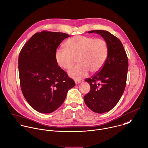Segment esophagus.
<instances>
[{
    "label": "esophagus",
    "mask_w": 148,
    "mask_h": 148,
    "mask_svg": "<svg viewBox=\"0 0 148 148\" xmlns=\"http://www.w3.org/2000/svg\"><path fill=\"white\" fill-rule=\"evenodd\" d=\"M74 81H75V84H76V85L79 84L81 82V81H79V80H75Z\"/></svg>",
    "instance_id": "esophagus-1"
}]
</instances>
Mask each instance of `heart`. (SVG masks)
Wrapping results in <instances>:
<instances>
[{
    "label": "heart",
    "instance_id": "b5f03b06",
    "mask_svg": "<svg viewBox=\"0 0 148 148\" xmlns=\"http://www.w3.org/2000/svg\"><path fill=\"white\" fill-rule=\"evenodd\" d=\"M65 49H58L55 59L58 64L65 70L70 69L76 59L78 64L71 69L69 75L80 79L89 74L96 73L104 66L108 54L107 42L101 38L85 36H75L64 44Z\"/></svg>",
    "mask_w": 148,
    "mask_h": 148
}]
</instances>
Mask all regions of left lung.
<instances>
[{"mask_svg":"<svg viewBox=\"0 0 148 148\" xmlns=\"http://www.w3.org/2000/svg\"><path fill=\"white\" fill-rule=\"evenodd\" d=\"M108 46L107 59L100 71L88 82L91 89L84 97L86 105L93 112L103 114L112 110L122 97L126 84L128 59L121 41L108 31L96 30Z\"/></svg>","mask_w":148,"mask_h":148,"instance_id":"8db88e82","label":"left lung"}]
</instances>
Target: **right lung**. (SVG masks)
Here are the masks:
<instances>
[{
    "label": "right lung",
    "instance_id": "right-lung-1",
    "mask_svg": "<svg viewBox=\"0 0 148 148\" xmlns=\"http://www.w3.org/2000/svg\"><path fill=\"white\" fill-rule=\"evenodd\" d=\"M69 35L42 31L35 33L22 48L18 70L22 93L36 111L49 114L63 103L69 89L75 84L55 59L61 42Z\"/></svg>",
    "mask_w": 148,
    "mask_h": 148
}]
</instances>
